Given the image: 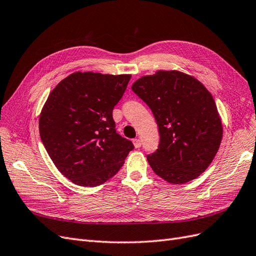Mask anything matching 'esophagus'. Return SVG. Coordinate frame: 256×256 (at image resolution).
<instances>
[{
    "mask_svg": "<svg viewBox=\"0 0 256 256\" xmlns=\"http://www.w3.org/2000/svg\"><path fill=\"white\" fill-rule=\"evenodd\" d=\"M132 143L134 145L136 148H138V147H141V141L138 140V138H134L132 140Z\"/></svg>",
    "mask_w": 256,
    "mask_h": 256,
    "instance_id": "obj_1",
    "label": "esophagus"
}]
</instances>
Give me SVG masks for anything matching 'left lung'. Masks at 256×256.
I'll use <instances>...</instances> for the list:
<instances>
[{
	"label": "left lung",
	"mask_w": 256,
	"mask_h": 256,
	"mask_svg": "<svg viewBox=\"0 0 256 256\" xmlns=\"http://www.w3.org/2000/svg\"><path fill=\"white\" fill-rule=\"evenodd\" d=\"M131 90L150 108L158 125V150L147 154L152 171L174 184L196 180L212 162L223 134L210 92L178 70L144 76Z\"/></svg>",
	"instance_id": "8db88e82"
}]
</instances>
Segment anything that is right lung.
Wrapping results in <instances>:
<instances>
[{"label": "right lung", "instance_id": "1", "mask_svg": "<svg viewBox=\"0 0 256 256\" xmlns=\"http://www.w3.org/2000/svg\"><path fill=\"white\" fill-rule=\"evenodd\" d=\"M131 74L76 72L62 80L40 116V134L54 166L74 184L95 187L120 171L134 144L116 134L114 106Z\"/></svg>", "mask_w": 256, "mask_h": 256}]
</instances>
